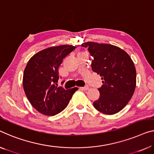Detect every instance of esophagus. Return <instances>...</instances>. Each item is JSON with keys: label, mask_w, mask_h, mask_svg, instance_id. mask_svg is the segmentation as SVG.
I'll list each match as a JSON object with an SVG mask.
<instances>
[{"label": "esophagus", "mask_w": 154, "mask_h": 154, "mask_svg": "<svg viewBox=\"0 0 154 154\" xmlns=\"http://www.w3.org/2000/svg\"><path fill=\"white\" fill-rule=\"evenodd\" d=\"M81 90H83V91H87L89 89V87L88 86H84V87H80L79 88Z\"/></svg>", "instance_id": "obj_1"}]
</instances>
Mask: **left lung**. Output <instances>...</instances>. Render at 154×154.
Here are the masks:
<instances>
[{"instance_id":"obj_1","label":"left lung","mask_w":154,"mask_h":154,"mask_svg":"<svg viewBox=\"0 0 154 154\" xmlns=\"http://www.w3.org/2000/svg\"><path fill=\"white\" fill-rule=\"evenodd\" d=\"M81 46L86 48L93 57L92 70L103 80L98 88L100 96L93 102L94 107L106 115L120 111L136 88V68L129 55L120 48L105 43L86 42Z\"/></svg>"}]
</instances>
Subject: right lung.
I'll return each instance as SVG.
<instances>
[{
  "instance_id": "obj_1",
  "label": "right lung",
  "mask_w": 154,
  "mask_h": 154,
  "mask_svg": "<svg viewBox=\"0 0 154 154\" xmlns=\"http://www.w3.org/2000/svg\"><path fill=\"white\" fill-rule=\"evenodd\" d=\"M75 48L70 45L48 48L34 54L27 63L23 86L29 102L39 113L49 116L60 113L77 90L57 86L59 66Z\"/></svg>"
}]
</instances>
